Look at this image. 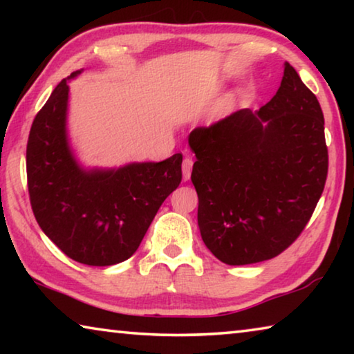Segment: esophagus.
I'll return each instance as SVG.
<instances>
[{
  "label": "esophagus",
  "mask_w": 354,
  "mask_h": 354,
  "mask_svg": "<svg viewBox=\"0 0 354 354\" xmlns=\"http://www.w3.org/2000/svg\"><path fill=\"white\" fill-rule=\"evenodd\" d=\"M192 167H194V160H192V158H185L183 160V179L184 181H187V179L190 178Z\"/></svg>",
  "instance_id": "1"
}]
</instances>
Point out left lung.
<instances>
[{"mask_svg":"<svg viewBox=\"0 0 354 354\" xmlns=\"http://www.w3.org/2000/svg\"><path fill=\"white\" fill-rule=\"evenodd\" d=\"M189 145L201 239L217 259L262 262L297 241L325 189L328 147L319 100L289 62L266 106L195 128Z\"/></svg>","mask_w":354,"mask_h":354,"instance_id":"obj_1","label":"left lung"}]
</instances>
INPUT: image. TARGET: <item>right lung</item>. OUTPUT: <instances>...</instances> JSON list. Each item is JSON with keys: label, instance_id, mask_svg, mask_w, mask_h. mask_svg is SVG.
Segmentation results:
<instances>
[{"label": "right lung", "instance_id": "right-lung-1", "mask_svg": "<svg viewBox=\"0 0 354 354\" xmlns=\"http://www.w3.org/2000/svg\"><path fill=\"white\" fill-rule=\"evenodd\" d=\"M35 115L26 147L28 190L41 231L71 259L106 267L133 256L160 205L183 179V154L117 170H84L67 139L68 84Z\"/></svg>", "mask_w": 354, "mask_h": 354}]
</instances>
